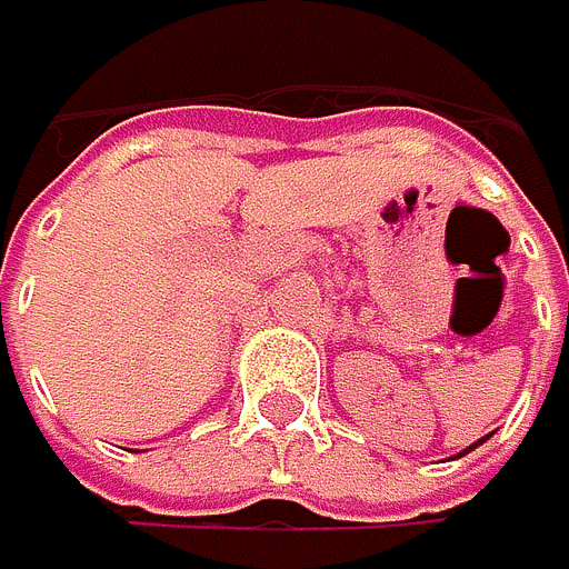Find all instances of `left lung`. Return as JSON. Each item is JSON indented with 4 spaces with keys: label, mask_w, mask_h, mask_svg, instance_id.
Instances as JSON below:
<instances>
[{
    "label": "left lung",
    "mask_w": 569,
    "mask_h": 569,
    "mask_svg": "<svg viewBox=\"0 0 569 569\" xmlns=\"http://www.w3.org/2000/svg\"><path fill=\"white\" fill-rule=\"evenodd\" d=\"M485 438H488V435H485ZM485 438H481V441H485ZM481 441H473V446H470V449H478V446H481ZM470 449H463V452H470Z\"/></svg>",
    "instance_id": "8db88e82"
}]
</instances>
